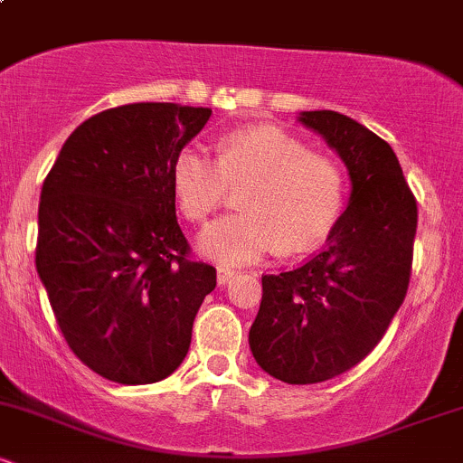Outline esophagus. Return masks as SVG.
I'll list each match as a JSON object with an SVG mask.
<instances>
[{
	"label": "esophagus",
	"mask_w": 463,
	"mask_h": 463,
	"mask_svg": "<svg viewBox=\"0 0 463 463\" xmlns=\"http://www.w3.org/2000/svg\"><path fill=\"white\" fill-rule=\"evenodd\" d=\"M235 274H237L235 269L224 268V265H220V268H217V283H220V285H228V283H231V279H232V276H235Z\"/></svg>",
	"instance_id": "1"
}]
</instances>
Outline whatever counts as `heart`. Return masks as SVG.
<instances>
[{"label":"heart","instance_id":"1","mask_svg":"<svg viewBox=\"0 0 463 463\" xmlns=\"http://www.w3.org/2000/svg\"><path fill=\"white\" fill-rule=\"evenodd\" d=\"M247 189L237 206L200 232L206 259L239 265L257 261L280 246L302 252L326 239L344 206V176L331 158L276 126H252L226 135L220 161L189 146L174 161L172 189L187 220H206L231 189Z\"/></svg>","mask_w":463,"mask_h":463}]
</instances>
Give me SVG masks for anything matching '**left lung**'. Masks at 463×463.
Wrapping results in <instances>:
<instances>
[{
    "label": "left lung",
    "instance_id": "1",
    "mask_svg": "<svg viewBox=\"0 0 463 463\" xmlns=\"http://www.w3.org/2000/svg\"><path fill=\"white\" fill-rule=\"evenodd\" d=\"M348 169V206L326 248L291 272L263 276L252 357L289 385L322 383L381 342L405 300L418 206L390 143L335 110H302Z\"/></svg>",
    "mask_w": 463,
    "mask_h": 463
}]
</instances>
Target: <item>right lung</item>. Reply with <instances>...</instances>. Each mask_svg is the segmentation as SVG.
<instances>
[{
  "label": "right lung",
  "instance_id": "1",
  "mask_svg": "<svg viewBox=\"0 0 463 463\" xmlns=\"http://www.w3.org/2000/svg\"><path fill=\"white\" fill-rule=\"evenodd\" d=\"M211 109L139 102L89 117L41 189L36 272L76 357L121 385L187 357L215 268L187 257L172 167Z\"/></svg>",
  "mask_w": 463,
  "mask_h": 463
}]
</instances>
